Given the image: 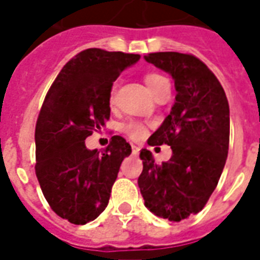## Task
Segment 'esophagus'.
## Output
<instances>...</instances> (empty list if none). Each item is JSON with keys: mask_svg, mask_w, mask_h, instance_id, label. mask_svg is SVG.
Here are the masks:
<instances>
[{"mask_svg": "<svg viewBox=\"0 0 260 260\" xmlns=\"http://www.w3.org/2000/svg\"><path fill=\"white\" fill-rule=\"evenodd\" d=\"M139 150H141L139 147L135 146V145H132V154H134V156H138V154H139Z\"/></svg>", "mask_w": 260, "mask_h": 260, "instance_id": "obj_1", "label": "esophagus"}]
</instances>
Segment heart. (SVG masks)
Listing matches in <instances>:
<instances>
[{
	"label": "heart",
	"mask_w": 260,
	"mask_h": 260,
	"mask_svg": "<svg viewBox=\"0 0 260 260\" xmlns=\"http://www.w3.org/2000/svg\"><path fill=\"white\" fill-rule=\"evenodd\" d=\"M143 80L146 83L147 89L152 91V94L154 96L160 89H163L164 86L169 85L167 79L161 76V75L154 74V72H149L143 76ZM114 103H115V85L111 86L110 89V93H108V104L113 107ZM121 129L124 131L126 135L132 138V139H142L145 134H146V128L145 125L141 124V122H136V121H129L121 126Z\"/></svg>",
	"instance_id": "1"
}]
</instances>
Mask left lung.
Returning a JSON list of instances; mask_svg holds the SVG:
<instances>
[{"label":"left lung","mask_w":260,"mask_h":260,"mask_svg":"<svg viewBox=\"0 0 260 260\" xmlns=\"http://www.w3.org/2000/svg\"><path fill=\"white\" fill-rule=\"evenodd\" d=\"M145 59L174 79V106L147 143L171 146L157 164L142 149L138 185L145 206L158 217L181 221L199 213L216 189L229 154L230 107L223 86L192 54L152 53Z\"/></svg>","instance_id":"obj_1"}]
</instances>
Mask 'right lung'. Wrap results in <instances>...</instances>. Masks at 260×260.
I'll list each match as a JSON object with an SVG mask.
<instances>
[{"instance_id": "obj_1", "label": "right lung", "mask_w": 260, "mask_h": 260, "mask_svg": "<svg viewBox=\"0 0 260 260\" xmlns=\"http://www.w3.org/2000/svg\"><path fill=\"white\" fill-rule=\"evenodd\" d=\"M139 54L87 48L61 69L36 122V175L50 207L69 223L86 224L107 207L119 167L131 145L114 135L104 152L85 139L110 118L108 93Z\"/></svg>"}]
</instances>
